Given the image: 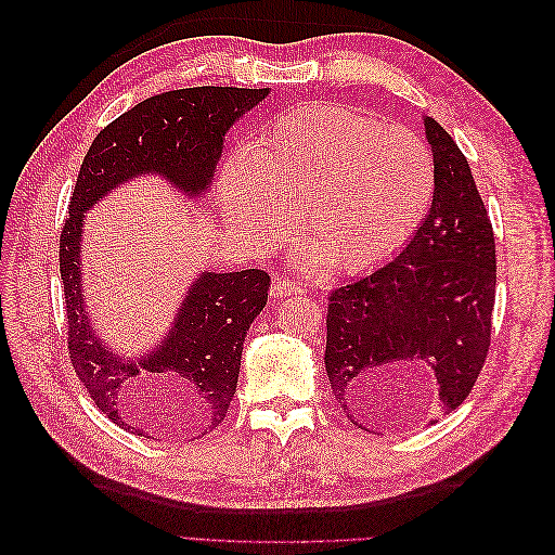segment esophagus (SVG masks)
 <instances>
[{
    "instance_id": "34e87169",
    "label": "esophagus",
    "mask_w": 555,
    "mask_h": 555,
    "mask_svg": "<svg viewBox=\"0 0 555 555\" xmlns=\"http://www.w3.org/2000/svg\"><path fill=\"white\" fill-rule=\"evenodd\" d=\"M296 294H304V289H300L296 282H289V280H282V278H278V280L271 284V296H275V298L296 296Z\"/></svg>"
}]
</instances>
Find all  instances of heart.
<instances>
[{"instance_id": "1", "label": "heart", "mask_w": 555, "mask_h": 555, "mask_svg": "<svg viewBox=\"0 0 555 555\" xmlns=\"http://www.w3.org/2000/svg\"><path fill=\"white\" fill-rule=\"evenodd\" d=\"M435 180L430 147L412 129L304 106L233 150L217 201L227 227L257 249L287 236L300 210L308 261L359 273L405 247L430 210Z\"/></svg>"}]
</instances>
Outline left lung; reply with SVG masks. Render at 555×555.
<instances>
[{"label":"left lung","mask_w":555,"mask_h":555,"mask_svg":"<svg viewBox=\"0 0 555 555\" xmlns=\"http://www.w3.org/2000/svg\"><path fill=\"white\" fill-rule=\"evenodd\" d=\"M435 196L400 255L335 289L326 317V375L351 424L367 430L426 377L449 414L473 391L491 345L495 241L459 145L424 117Z\"/></svg>","instance_id":"obj_1"}]
</instances>
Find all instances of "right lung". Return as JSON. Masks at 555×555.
<instances>
[{
    "label": "right lung",
    "instance_id": "1",
    "mask_svg": "<svg viewBox=\"0 0 555 555\" xmlns=\"http://www.w3.org/2000/svg\"><path fill=\"white\" fill-rule=\"evenodd\" d=\"M271 94V88H190L150 96L96 133L69 201L60 236V275L69 319V354L94 405L113 424L150 438L157 414L176 408L192 438L220 426L236 393L243 343L268 300L271 278L198 271L169 331L153 349L120 354L104 343L82 287L86 212L139 178H162L184 198L201 201L215 180L227 131Z\"/></svg>",
    "mask_w": 555,
    "mask_h": 555
}]
</instances>
